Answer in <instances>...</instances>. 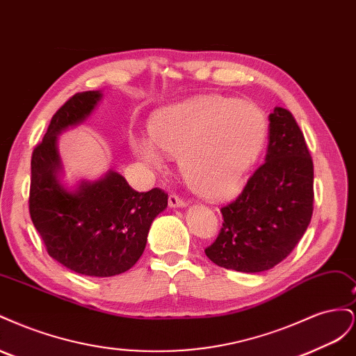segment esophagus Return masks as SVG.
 Instances as JSON below:
<instances>
[{
	"label": "esophagus",
	"instance_id": "1",
	"mask_svg": "<svg viewBox=\"0 0 356 356\" xmlns=\"http://www.w3.org/2000/svg\"><path fill=\"white\" fill-rule=\"evenodd\" d=\"M169 207L170 208H184L187 207V202L184 199H181L175 193L169 195Z\"/></svg>",
	"mask_w": 356,
	"mask_h": 356
}]
</instances>
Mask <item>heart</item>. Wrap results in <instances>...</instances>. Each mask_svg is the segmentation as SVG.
Here are the masks:
<instances>
[{
	"label": "heart",
	"instance_id": "b5f03b06",
	"mask_svg": "<svg viewBox=\"0 0 356 356\" xmlns=\"http://www.w3.org/2000/svg\"><path fill=\"white\" fill-rule=\"evenodd\" d=\"M266 135L267 123L258 106L209 95L157 111L149 122L152 141L135 138L132 148L154 168L161 165L156 146L179 157L182 175L193 190L203 197L222 199L243 186Z\"/></svg>",
	"mask_w": 356,
	"mask_h": 356
}]
</instances>
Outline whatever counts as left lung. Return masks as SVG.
<instances>
[{
    "instance_id": "8db88e82",
    "label": "left lung",
    "mask_w": 356,
    "mask_h": 356,
    "mask_svg": "<svg viewBox=\"0 0 356 356\" xmlns=\"http://www.w3.org/2000/svg\"><path fill=\"white\" fill-rule=\"evenodd\" d=\"M266 161L236 200L221 208L222 227L204 254L229 270L258 273L293 252L314 213V161L288 110L268 115Z\"/></svg>"
}]
</instances>
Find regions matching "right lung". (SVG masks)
I'll return each mask as SVG.
<instances>
[{
    "mask_svg": "<svg viewBox=\"0 0 356 356\" xmlns=\"http://www.w3.org/2000/svg\"><path fill=\"white\" fill-rule=\"evenodd\" d=\"M102 98L99 90L74 95L51 117L31 159L29 215L51 258L84 276L124 273L143 255L153 220L168 207V193L135 191L114 170L81 181L74 191L59 182L58 135L80 124Z\"/></svg>",
    "mask_w": 356,
    "mask_h": 356,
    "instance_id": "1",
    "label": "right lung"
}]
</instances>
